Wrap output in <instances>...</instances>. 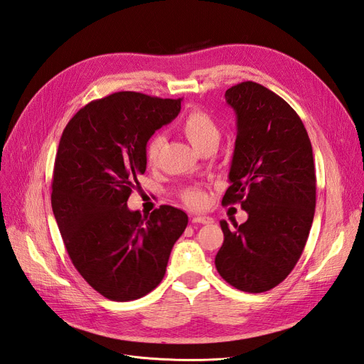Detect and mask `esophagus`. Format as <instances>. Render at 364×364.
Listing matches in <instances>:
<instances>
[{
	"label": "esophagus",
	"instance_id": "34e87169",
	"mask_svg": "<svg viewBox=\"0 0 364 364\" xmlns=\"http://www.w3.org/2000/svg\"><path fill=\"white\" fill-rule=\"evenodd\" d=\"M193 223H196V225H213L214 218L208 217V215H196V217H193Z\"/></svg>",
	"mask_w": 364,
	"mask_h": 364
}]
</instances>
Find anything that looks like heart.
<instances>
[{"label":"heart","mask_w":364,"mask_h":364,"mask_svg":"<svg viewBox=\"0 0 364 364\" xmlns=\"http://www.w3.org/2000/svg\"><path fill=\"white\" fill-rule=\"evenodd\" d=\"M181 130L193 147L202 150L211 142H218L220 129L215 119L202 109H193L181 121ZM164 136L161 134L153 135L146 144V158L150 164L156 162L161 149L164 146ZM183 202L191 208H200L206 203V193L202 186H188L182 191Z\"/></svg>","instance_id":"1"}]
</instances>
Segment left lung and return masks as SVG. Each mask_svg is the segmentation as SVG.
Instances as JSON below:
<instances>
[{"mask_svg":"<svg viewBox=\"0 0 364 364\" xmlns=\"http://www.w3.org/2000/svg\"><path fill=\"white\" fill-rule=\"evenodd\" d=\"M237 115V139L222 205L240 203L245 223L220 222L225 241L215 267L247 293L277 287L299 261L314 218L311 141L294 109L255 82L225 94Z\"/></svg>","mask_w":364,"mask_h":364,"instance_id":"obj_1","label":"left lung"}]
</instances>
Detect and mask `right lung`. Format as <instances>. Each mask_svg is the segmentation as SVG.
Instances as JSON below:
<instances>
[{
  "label": "right lung",
  "mask_w": 364,
  "mask_h": 364,
  "mask_svg": "<svg viewBox=\"0 0 364 364\" xmlns=\"http://www.w3.org/2000/svg\"><path fill=\"white\" fill-rule=\"evenodd\" d=\"M182 98L115 92L87 103L63 129L51 206L83 279L111 301H135L162 281L188 215L162 205L150 215L127 199L144 174L146 144L178 117Z\"/></svg>",
  "instance_id": "1"
}]
</instances>
